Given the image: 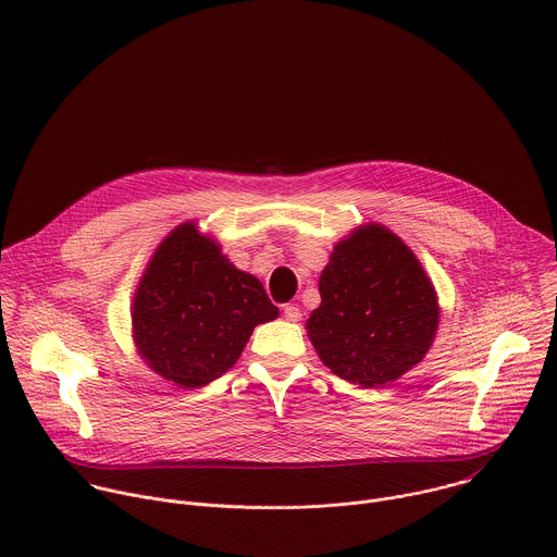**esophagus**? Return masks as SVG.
<instances>
[{
    "mask_svg": "<svg viewBox=\"0 0 557 557\" xmlns=\"http://www.w3.org/2000/svg\"><path fill=\"white\" fill-rule=\"evenodd\" d=\"M284 317H286L288 322H299V320H301V310H299V306H295V304L284 306Z\"/></svg>",
    "mask_w": 557,
    "mask_h": 557,
    "instance_id": "esophagus-1",
    "label": "esophagus"
}]
</instances>
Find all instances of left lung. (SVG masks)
Here are the masks:
<instances>
[{"label": "left lung", "instance_id": "8db88e82", "mask_svg": "<svg viewBox=\"0 0 557 557\" xmlns=\"http://www.w3.org/2000/svg\"><path fill=\"white\" fill-rule=\"evenodd\" d=\"M320 295L306 322L308 339L331 372L355 385L399 379L434 342L436 290L417 256L383 224H363L337 243Z\"/></svg>", "mask_w": 557, "mask_h": 557}]
</instances>
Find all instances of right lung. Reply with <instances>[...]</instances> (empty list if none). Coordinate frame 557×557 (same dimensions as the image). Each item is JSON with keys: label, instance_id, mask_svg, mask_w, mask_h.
Listing matches in <instances>:
<instances>
[{"label": "right lung", "instance_id": "1", "mask_svg": "<svg viewBox=\"0 0 557 557\" xmlns=\"http://www.w3.org/2000/svg\"><path fill=\"white\" fill-rule=\"evenodd\" d=\"M277 314L262 282L185 222L158 245L138 282L132 333L156 374L191 389L233 368L253 329Z\"/></svg>", "mask_w": 557, "mask_h": 557}]
</instances>
